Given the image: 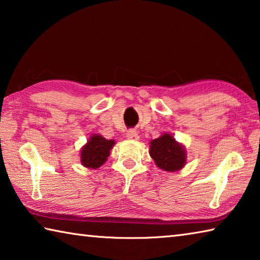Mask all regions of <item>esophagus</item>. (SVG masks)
Wrapping results in <instances>:
<instances>
[{
	"instance_id": "34e87169",
	"label": "esophagus",
	"mask_w": 260,
	"mask_h": 260,
	"mask_svg": "<svg viewBox=\"0 0 260 260\" xmlns=\"http://www.w3.org/2000/svg\"><path fill=\"white\" fill-rule=\"evenodd\" d=\"M126 136L128 140H133V141L139 140V134L136 133V131H134V129H129L128 132H127Z\"/></svg>"
}]
</instances>
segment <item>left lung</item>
Segmentation results:
<instances>
[{
    "mask_svg": "<svg viewBox=\"0 0 260 260\" xmlns=\"http://www.w3.org/2000/svg\"><path fill=\"white\" fill-rule=\"evenodd\" d=\"M149 153L155 164L167 172H177L183 169L187 162L186 149L169 133L150 141Z\"/></svg>",
    "mask_w": 260,
    "mask_h": 260,
    "instance_id": "left-lung-1",
    "label": "left lung"
}]
</instances>
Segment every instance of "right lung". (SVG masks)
<instances>
[{
	"label": "right lung",
	"mask_w": 260,
	"mask_h": 260,
	"mask_svg": "<svg viewBox=\"0 0 260 260\" xmlns=\"http://www.w3.org/2000/svg\"><path fill=\"white\" fill-rule=\"evenodd\" d=\"M114 144V140H107L102 135L93 134L80 150L81 164L90 170L99 169L107 161Z\"/></svg>",
	"instance_id": "add662e5"
}]
</instances>
